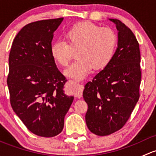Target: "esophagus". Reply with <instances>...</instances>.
Returning a JSON list of instances; mask_svg holds the SVG:
<instances>
[{"label":"esophagus","mask_w":156,"mask_h":156,"mask_svg":"<svg viewBox=\"0 0 156 156\" xmlns=\"http://www.w3.org/2000/svg\"><path fill=\"white\" fill-rule=\"evenodd\" d=\"M75 84L77 86V92H76V97L78 98H81L82 97V91L84 90V85H83L82 83H78L75 82Z\"/></svg>","instance_id":"obj_1"}]
</instances>
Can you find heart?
<instances>
[{
	"instance_id": "obj_1",
	"label": "heart",
	"mask_w": 156,
	"mask_h": 156,
	"mask_svg": "<svg viewBox=\"0 0 156 156\" xmlns=\"http://www.w3.org/2000/svg\"><path fill=\"white\" fill-rule=\"evenodd\" d=\"M64 41H56L50 47V55L61 66H66L77 53L78 60L65 71L76 80L84 79L93 69L102 70L114 57L118 45L115 32L90 22L73 25L64 34Z\"/></svg>"
}]
</instances>
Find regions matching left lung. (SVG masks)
<instances>
[{
  "mask_svg": "<svg viewBox=\"0 0 156 156\" xmlns=\"http://www.w3.org/2000/svg\"><path fill=\"white\" fill-rule=\"evenodd\" d=\"M119 43L110 63L84 86L87 126L93 133L107 136L120 130L140 98V51L134 34L117 19Z\"/></svg>",
  "mask_w": 156,
  "mask_h": 156,
  "instance_id": "8db88e82",
  "label": "left lung"
}]
</instances>
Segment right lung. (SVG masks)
Segmentation results:
<instances>
[{
    "label": "right lung",
    "mask_w": 156,
    "mask_h": 156,
    "mask_svg": "<svg viewBox=\"0 0 156 156\" xmlns=\"http://www.w3.org/2000/svg\"><path fill=\"white\" fill-rule=\"evenodd\" d=\"M63 18L25 26L14 38L9 55L7 86L12 109L31 132L44 137L61 133L73 96L64 91L66 77L50 55L53 32Z\"/></svg>",
    "instance_id": "obj_1"
}]
</instances>
